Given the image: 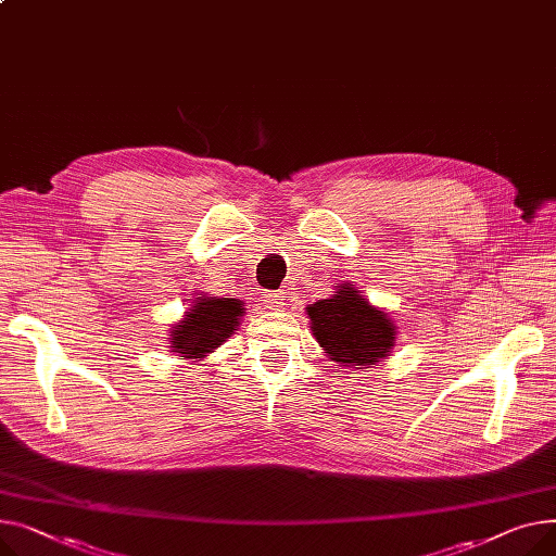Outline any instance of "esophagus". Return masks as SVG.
Here are the masks:
<instances>
[{
  "mask_svg": "<svg viewBox=\"0 0 556 556\" xmlns=\"http://www.w3.org/2000/svg\"><path fill=\"white\" fill-rule=\"evenodd\" d=\"M263 303L267 309L280 312L285 307V291H267L263 293Z\"/></svg>",
  "mask_w": 556,
  "mask_h": 556,
  "instance_id": "34e87169",
  "label": "esophagus"
}]
</instances>
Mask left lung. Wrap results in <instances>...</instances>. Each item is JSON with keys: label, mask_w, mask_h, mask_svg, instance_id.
Segmentation results:
<instances>
[{"label": "left lung", "mask_w": 556, "mask_h": 556, "mask_svg": "<svg viewBox=\"0 0 556 556\" xmlns=\"http://www.w3.org/2000/svg\"><path fill=\"white\" fill-rule=\"evenodd\" d=\"M305 312L316 343L339 366L372 368L395 348V320L350 282H341L330 299L305 307Z\"/></svg>", "instance_id": "8db88e82"}]
</instances>
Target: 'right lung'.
<instances>
[{"instance_id":"add662e5","label":"right lung","mask_w":556,"mask_h":556,"mask_svg":"<svg viewBox=\"0 0 556 556\" xmlns=\"http://www.w3.org/2000/svg\"><path fill=\"white\" fill-rule=\"evenodd\" d=\"M240 299H219L213 293H198L184 318L170 328V352L202 362L240 328L244 316Z\"/></svg>"}]
</instances>
